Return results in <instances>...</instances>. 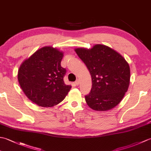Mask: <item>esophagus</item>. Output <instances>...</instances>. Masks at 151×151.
Masks as SVG:
<instances>
[{
	"label": "esophagus",
	"mask_w": 151,
	"mask_h": 151,
	"mask_svg": "<svg viewBox=\"0 0 151 151\" xmlns=\"http://www.w3.org/2000/svg\"><path fill=\"white\" fill-rule=\"evenodd\" d=\"M79 83H80V81H78V80H77V81H75V85H76V86H78V85H79Z\"/></svg>",
	"instance_id": "34e87169"
}]
</instances>
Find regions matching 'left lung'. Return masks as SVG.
Wrapping results in <instances>:
<instances>
[{
	"instance_id": "obj_1",
	"label": "left lung",
	"mask_w": 151,
	"mask_h": 151,
	"mask_svg": "<svg viewBox=\"0 0 151 151\" xmlns=\"http://www.w3.org/2000/svg\"><path fill=\"white\" fill-rule=\"evenodd\" d=\"M75 50L91 76V91L85 96L89 107L104 111L116 106L130 84L129 63L117 51L104 45H95L89 49L76 48Z\"/></svg>"
}]
</instances>
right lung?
Returning a JSON list of instances; mask_svg holds the SVG:
<instances>
[{"instance_id": "right-lung-1", "label": "right lung", "mask_w": 151, "mask_h": 151, "mask_svg": "<svg viewBox=\"0 0 151 151\" xmlns=\"http://www.w3.org/2000/svg\"><path fill=\"white\" fill-rule=\"evenodd\" d=\"M63 52L43 47L23 61L18 70V81L30 100L41 107H52L62 102L71 88L65 84L66 69L61 66Z\"/></svg>"}]
</instances>
